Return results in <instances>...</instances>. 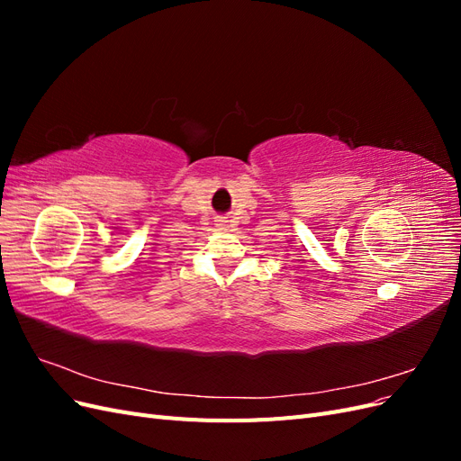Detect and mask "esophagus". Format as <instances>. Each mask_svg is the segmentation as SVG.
I'll list each match as a JSON object with an SVG mask.
<instances>
[{
    "label": "esophagus",
    "instance_id": "obj_1",
    "mask_svg": "<svg viewBox=\"0 0 461 461\" xmlns=\"http://www.w3.org/2000/svg\"><path fill=\"white\" fill-rule=\"evenodd\" d=\"M217 227H219L221 230H227V229H229V221H227L225 217H219V219H217Z\"/></svg>",
    "mask_w": 461,
    "mask_h": 461
}]
</instances>
